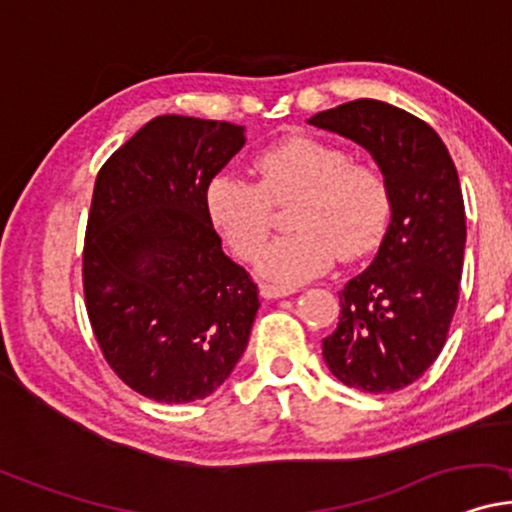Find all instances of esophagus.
Segmentation results:
<instances>
[{
    "label": "esophagus",
    "mask_w": 512,
    "mask_h": 512,
    "mask_svg": "<svg viewBox=\"0 0 512 512\" xmlns=\"http://www.w3.org/2000/svg\"><path fill=\"white\" fill-rule=\"evenodd\" d=\"M296 289L292 287H275V285H261V296L263 299H282V296L294 294Z\"/></svg>",
    "instance_id": "1"
}]
</instances>
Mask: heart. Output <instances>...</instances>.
Listing matches in <instances>:
<instances>
[{
  "label": "heart",
  "instance_id": "b5f03b06",
  "mask_svg": "<svg viewBox=\"0 0 512 512\" xmlns=\"http://www.w3.org/2000/svg\"><path fill=\"white\" fill-rule=\"evenodd\" d=\"M258 182L223 170L208 182L213 225L239 258H254L273 230V204L294 201V232L258 258V273L282 287L323 275L337 254L356 258L380 242L389 220V189L377 170L351 163L344 149L315 137H287L256 156Z\"/></svg>",
  "mask_w": 512,
  "mask_h": 512
}]
</instances>
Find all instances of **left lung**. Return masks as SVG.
I'll return each instance as SVG.
<instances>
[{
  "instance_id": "8db88e82",
  "label": "left lung",
  "mask_w": 512,
  "mask_h": 512,
  "mask_svg": "<svg viewBox=\"0 0 512 512\" xmlns=\"http://www.w3.org/2000/svg\"><path fill=\"white\" fill-rule=\"evenodd\" d=\"M308 123L361 144L387 182V232L370 266L339 292L342 315L323 358L346 387L389 394L437 361L456 313L468 235L458 170L430 125L377 99Z\"/></svg>"
}]
</instances>
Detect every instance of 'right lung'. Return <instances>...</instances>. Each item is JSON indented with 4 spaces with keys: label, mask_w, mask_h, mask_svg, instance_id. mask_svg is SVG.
Masks as SVG:
<instances>
[{
    "label": "right lung",
    "mask_w": 512,
    "mask_h": 512,
    "mask_svg": "<svg viewBox=\"0 0 512 512\" xmlns=\"http://www.w3.org/2000/svg\"><path fill=\"white\" fill-rule=\"evenodd\" d=\"M244 125L156 116L99 170L87 218V315L116 375L147 399L189 403L249 344L258 287L223 251L206 189Z\"/></svg>",
    "instance_id": "obj_1"
}]
</instances>
